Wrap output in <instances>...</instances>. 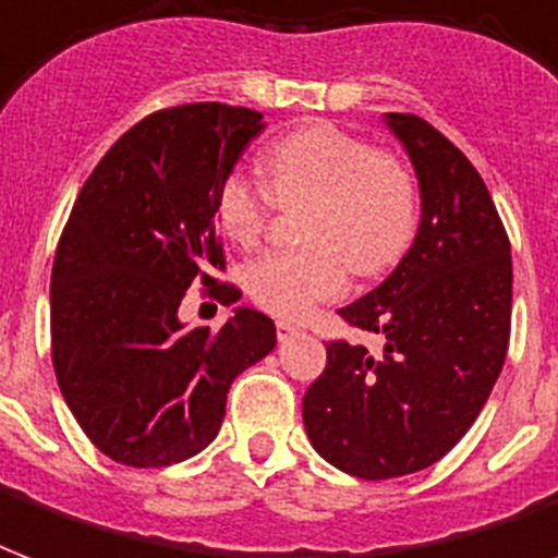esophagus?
<instances>
[{
	"mask_svg": "<svg viewBox=\"0 0 558 558\" xmlns=\"http://www.w3.org/2000/svg\"><path fill=\"white\" fill-rule=\"evenodd\" d=\"M275 328H278V340H290V337H295V333L301 331L295 322H287V319H278Z\"/></svg>",
	"mask_w": 558,
	"mask_h": 558,
	"instance_id": "34e87169",
	"label": "esophagus"
}]
</instances>
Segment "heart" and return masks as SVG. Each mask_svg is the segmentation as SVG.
I'll return each mask as SVG.
<instances>
[{
	"label": "heart",
	"mask_w": 558,
	"mask_h": 558,
	"mask_svg": "<svg viewBox=\"0 0 558 558\" xmlns=\"http://www.w3.org/2000/svg\"><path fill=\"white\" fill-rule=\"evenodd\" d=\"M266 182L230 174L218 189L225 236L254 245L278 206L311 204L301 251H266L245 268L247 299L280 319H304L361 278L384 275L405 257L420 227L416 177L396 153L375 150L337 123L287 132L263 156Z\"/></svg>",
	"instance_id": "1"
}]
</instances>
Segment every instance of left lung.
I'll return each mask as SVG.
<instances>
[{
	"mask_svg": "<svg viewBox=\"0 0 558 558\" xmlns=\"http://www.w3.org/2000/svg\"><path fill=\"white\" fill-rule=\"evenodd\" d=\"M420 177L423 218L411 251L366 299L342 307L384 352L328 342L304 393V428L325 461L357 478L432 468L464 437L506 363L511 245L464 153L420 114H390Z\"/></svg>",
	"mask_w": 558,
	"mask_h": 558,
	"instance_id": "obj_1",
	"label": "left lung"
}]
</instances>
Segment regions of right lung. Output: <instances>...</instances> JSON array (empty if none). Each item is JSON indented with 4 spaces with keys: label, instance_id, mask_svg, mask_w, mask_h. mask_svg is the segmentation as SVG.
I'll list each match as a JSON object with an SVG mask.
<instances>
[{
    "label": "right lung",
    "instance_id": "right-lung-1",
    "mask_svg": "<svg viewBox=\"0 0 558 558\" xmlns=\"http://www.w3.org/2000/svg\"><path fill=\"white\" fill-rule=\"evenodd\" d=\"M263 114L227 102L159 109L123 132L82 185L49 283L61 396L102 456L168 468L213 444L227 390L275 349V322L239 307L213 331H185L192 283L236 301L225 271L216 197Z\"/></svg>",
    "mask_w": 558,
    "mask_h": 558
}]
</instances>
